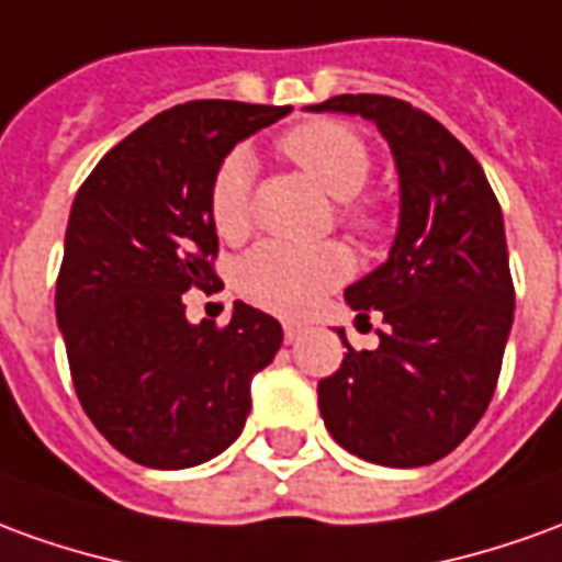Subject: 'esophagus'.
<instances>
[{
  "mask_svg": "<svg viewBox=\"0 0 562 562\" xmlns=\"http://www.w3.org/2000/svg\"><path fill=\"white\" fill-rule=\"evenodd\" d=\"M304 335V328L301 325H285V344H297Z\"/></svg>",
  "mask_w": 562,
  "mask_h": 562,
  "instance_id": "esophagus-1",
  "label": "esophagus"
}]
</instances>
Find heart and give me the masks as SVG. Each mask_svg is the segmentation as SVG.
Here are the masks:
<instances>
[{
  "label": "heart",
  "mask_w": 562,
  "mask_h": 562,
  "mask_svg": "<svg viewBox=\"0 0 562 562\" xmlns=\"http://www.w3.org/2000/svg\"><path fill=\"white\" fill-rule=\"evenodd\" d=\"M282 155L294 160L310 179L344 203L340 222L356 231H374L376 218L349 200L362 194L371 176L368 148L356 133L335 121H310L292 127L280 139ZM255 158L249 148H234L213 176L210 186V218L222 240H240L249 231V194H252ZM352 273V258L337 243L322 246H289L261 243L237 268V289L258 307L280 316H307L335 285Z\"/></svg>",
  "instance_id": "heart-1"
}]
</instances>
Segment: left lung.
I'll use <instances>...</instances> for the list:
<instances>
[{
	"label": "left lung",
	"instance_id": "obj_1",
	"mask_svg": "<svg viewBox=\"0 0 562 562\" xmlns=\"http://www.w3.org/2000/svg\"><path fill=\"white\" fill-rule=\"evenodd\" d=\"M307 112L371 121L398 172V227L386 261L347 285L356 325L383 316L376 349L347 344L319 380V414L359 459L417 469L477 426L512 335L514 285L499 200L445 124L404 100L340 93Z\"/></svg>",
	"mask_w": 562,
	"mask_h": 562
}]
</instances>
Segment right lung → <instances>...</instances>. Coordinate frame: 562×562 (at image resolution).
<instances>
[{"label": "right lung", "mask_w": 562, "mask_h": 562, "mask_svg": "<svg viewBox=\"0 0 562 562\" xmlns=\"http://www.w3.org/2000/svg\"><path fill=\"white\" fill-rule=\"evenodd\" d=\"M292 105L198 100L155 115L78 188L57 280L78 402L124 457L191 469L240 438L252 376L282 347V325L237 301L231 322H188V289H222L210 186L234 145Z\"/></svg>", "instance_id": "add662e5"}]
</instances>
